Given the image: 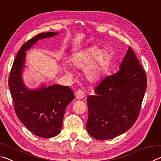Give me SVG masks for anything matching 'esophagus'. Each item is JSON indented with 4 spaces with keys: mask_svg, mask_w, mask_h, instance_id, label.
I'll return each instance as SVG.
<instances>
[{
    "mask_svg": "<svg viewBox=\"0 0 161 161\" xmlns=\"http://www.w3.org/2000/svg\"><path fill=\"white\" fill-rule=\"evenodd\" d=\"M75 97L77 98V99H83L84 97V92L82 90H78L75 93Z\"/></svg>",
    "mask_w": 161,
    "mask_h": 161,
    "instance_id": "1",
    "label": "esophagus"
}]
</instances>
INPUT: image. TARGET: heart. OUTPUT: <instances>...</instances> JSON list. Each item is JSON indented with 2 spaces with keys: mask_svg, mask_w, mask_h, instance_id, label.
Returning a JSON list of instances; mask_svg holds the SVG:
<instances>
[{
  "mask_svg": "<svg viewBox=\"0 0 161 161\" xmlns=\"http://www.w3.org/2000/svg\"><path fill=\"white\" fill-rule=\"evenodd\" d=\"M110 60V54L107 50L100 51L99 47H92L80 53H75L70 58L73 66L84 69L86 77L91 81H96L102 75L103 71ZM65 72L71 75V72L64 68Z\"/></svg>",
  "mask_w": 161,
  "mask_h": 161,
  "instance_id": "obj_1",
  "label": "heart"
}]
</instances>
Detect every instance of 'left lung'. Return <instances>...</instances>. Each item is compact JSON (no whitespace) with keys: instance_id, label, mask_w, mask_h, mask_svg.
I'll return each mask as SVG.
<instances>
[{"instance_id":"left-lung-1","label":"left lung","mask_w":161,"mask_h":161,"mask_svg":"<svg viewBox=\"0 0 161 161\" xmlns=\"http://www.w3.org/2000/svg\"><path fill=\"white\" fill-rule=\"evenodd\" d=\"M144 69L129 47L119 71L103 77L87 97L86 130L95 139H111L132 127L139 115L146 90Z\"/></svg>"}]
</instances>
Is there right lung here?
<instances>
[{
    "label": "right lung",
    "mask_w": 161,
    "mask_h": 161,
    "mask_svg": "<svg viewBox=\"0 0 161 161\" xmlns=\"http://www.w3.org/2000/svg\"><path fill=\"white\" fill-rule=\"evenodd\" d=\"M58 34L42 32L24 43L14 59L8 79L16 115L32 133L45 138L54 137L61 131L65 109L75 99L73 90L59 84L49 86L42 84L39 89H29L23 83L22 73L25 52L38 40Z\"/></svg>",
    "instance_id": "right-lung-1"
}]
</instances>
